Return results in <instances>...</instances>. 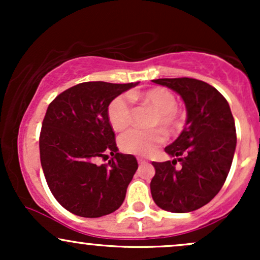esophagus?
<instances>
[{
  "label": "esophagus",
  "instance_id": "esophagus-1",
  "mask_svg": "<svg viewBox=\"0 0 260 260\" xmlns=\"http://www.w3.org/2000/svg\"><path fill=\"white\" fill-rule=\"evenodd\" d=\"M137 160H138L139 164H145V162H147V159H144V157L138 156V157H137Z\"/></svg>",
  "mask_w": 260,
  "mask_h": 260
}]
</instances>
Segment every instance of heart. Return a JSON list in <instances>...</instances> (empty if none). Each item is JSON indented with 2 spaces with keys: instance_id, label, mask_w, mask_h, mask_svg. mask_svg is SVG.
I'll return each instance as SVG.
<instances>
[{
  "instance_id": "1",
  "label": "heart",
  "mask_w": 260,
  "mask_h": 260,
  "mask_svg": "<svg viewBox=\"0 0 260 260\" xmlns=\"http://www.w3.org/2000/svg\"><path fill=\"white\" fill-rule=\"evenodd\" d=\"M129 98L132 101H140L156 110L157 116L155 118V124H161L166 129H174L183 123L184 113L176 109L177 101L175 95L166 88L156 86L142 94H131ZM131 100L126 95H120L116 96L107 107L109 121L116 131L126 129L132 123L133 107ZM165 139L166 136L162 129L143 131L133 128L121 137L120 147L124 153L148 155L157 145L162 144Z\"/></svg>"
}]
</instances>
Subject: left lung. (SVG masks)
Listing matches in <instances>:
<instances>
[{
  "mask_svg": "<svg viewBox=\"0 0 260 260\" xmlns=\"http://www.w3.org/2000/svg\"><path fill=\"white\" fill-rule=\"evenodd\" d=\"M153 82L180 95L187 121L178 138L165 148L174 160L153 162L151 197L162 210L189 213L208 204L225 183L237 143L234 116L228 100L203 80L184 77Z\"/></svg>",
  "mask_w": 260,
  "mask_h": 260,
  "instance_id": "8db88e82",
  "label": "left lung"
}]
</instances>
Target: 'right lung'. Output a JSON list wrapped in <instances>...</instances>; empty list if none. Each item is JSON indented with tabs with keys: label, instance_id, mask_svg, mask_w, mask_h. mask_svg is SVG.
Wrapping results in <instances>:
<instances>
[{
	"label": "right lung",
	"instance_id": "1",
	"mask_svg": "<svg viewBox=\"0 0 260 260\" xmlns=\"http://www.w3.org/2000/svg\"><path fill=\"white\" fill-rule=\"evenodd\" d=\"M137 84L80 83L47 107L39 139L41 166L56 201L74 215H109L126 198L138 162L133 155L118 153L107 107ZM109 154V163L97 165Z\"/></svg>",
	"mask_w": 260,
	"mask_h": 260
}]
</instances>
